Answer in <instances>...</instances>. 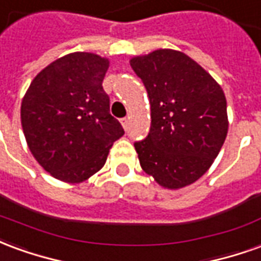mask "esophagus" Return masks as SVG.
I'll use <instances>...</instances> for the list:
<instances>
[{"label":"esophagus","instance_id":"34e87169","mask_svg":"<svg viewBox=\"0 0 261 261\" xmlns=\"http://www.w3.org/2000/svg\"><path fill=\"white\" fill-rule=\"evenodd\" d=\"M120 123L123 125V128H127V125H128V117H124V119L120 120Z\"/></svg>","mask_w":261,"mask_h":261}]
</instances>
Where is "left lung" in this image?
<instances>
[{
	"mask_svg": "<svg viewBox=\"0 0 261 261\" xmlns=\"http://www.w3.org/2000/svg\"><path fill=\"white\" fill-rule=\"evenodd\" d=\"M147 88L151 130L136 142L140 165L159 186L179 190L198 180L228 134L222 88L187 54L159 48L130 60Z\"/></svg>",
	"mask_w": 261,
	"mask_h": 261,
	"instance_id": "8db88e82",
	"label": "left lung"
}]
</instances>
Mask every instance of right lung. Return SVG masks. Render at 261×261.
I'll use <instances>...</instances> for the list:
<instances>
[{"label":"right lung","instance_id":"right-lung-1","mask_svg":"<svg viewBox=\"0 0 261 261\" xmlns=\"http://www.w3.org/2000/svg\"><path fill=\"white\" fill-rule=\"evenodd\" d=\"M109 59L76 51L33 78L20 105L28 147L39 165L65 183H81L102 169L109 149L124 134L109 113L103 78Z\"/></svg>","mask_w":261,"mask_h":261}]
</instances>
